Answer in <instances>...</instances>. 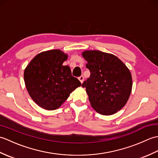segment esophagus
I'll return each instance as SVG.
<instances>
[{
	"label": "esophagus",
	"mask_w": 158,
	"mask_h": 158,
	"mask_svg": "<svg viewBox=\"0 0 158 158\" xmlns=\"http://www.w3.org/2000/svg\"><path fill=\"white\" fill-rule=\"evenodd\" d=\"M79 80L80 81V82H81V83H82L83 82V81H84V77H83V75L80 76V77H79Z\"/></svg>",
	"instance_id": "obj_1"
}]
</instances>
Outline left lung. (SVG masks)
<instances>
[{"instance_id":"obj_1","label":"left lung","mask_w":158,"mask_h":158,"mask_svg":"<svg viewBox=\"0 0 158 158\" xmlns=\"http://www.w3.org/2000/svg\"><path fill=\"white\" fill-rule=\"evenodd\" d=\"M89 78L82 83L96 112L104 115L117 113L125 106L132 92L129 69L117 57L98 50L85 51Z\"/></svg>"}]
</instances>
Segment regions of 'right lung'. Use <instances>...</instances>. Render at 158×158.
Masks as SVG:
<instances>
[{
  "instance_id": "right-lung-1",
  "label": "right lung",
  "mask_w": 158,
  "mask_h": 158,
  "mask_svg": "<svg viewBox=\"0 0 158 158\" xmlns=\"http://www.w3.org/2000/svg\"><path fill=\"white\" fill-rule=\"evenodd\" d=\"M68 56L59 49L43 52L36 55L23 73L29 95L36 104L46 110L59 108L70 94L81 85L72 76L69 66H63Z\"/></svg>"
}]
</instances>
